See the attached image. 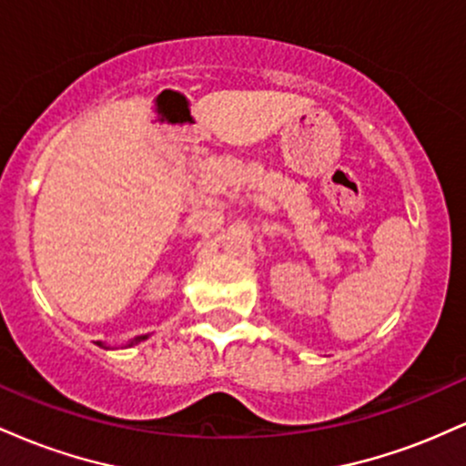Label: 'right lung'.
<instances>
[{
    "label": "right lung",
    "instance_id": "1",
    "mask_svg": "<svg viewBox=\"0 0 466 466\" xmlns=\"http://www.w3.org/2000/svg\"><path fill=\"white\" fill-rule=\"evenodd\" d=\"M144 339H148V335H140V337H133V339L129 341V344L127 346H133V344H140V341H144ZM96 344L98 346H103V349H111V346H106V344H103V341H96Z\"/></svg>",
    "mask_w": 466,
    "mask_h": 466
}]
</instances>
